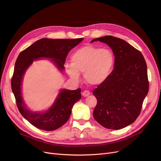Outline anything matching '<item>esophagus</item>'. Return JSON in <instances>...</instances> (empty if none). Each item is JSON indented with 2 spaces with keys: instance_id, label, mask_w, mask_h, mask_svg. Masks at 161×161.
I'll return each instance as SVG.
<instances>
[{
  "instance_id": "1",
  "label": "esophagus",
  "mask_w": 161,
  "mask_h": 161,
  "mask_svg": "<svg viewBox=\"0 0 161 161\" xmlns=\"http://www.w3.org/2000/svg\"><path fill=\"white\" fill-rule=\"evenodd\" d=\"M81 95H82L83 97H87V96H89L90 95V92L88 90H85V91H83L81 92Z\"/></svg>"
}]
</instances>
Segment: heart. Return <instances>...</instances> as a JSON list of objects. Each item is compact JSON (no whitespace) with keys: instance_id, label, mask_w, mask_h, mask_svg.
Instances as JSON below:
<instances>
[{"instance_id":"heart-1","label":"heart","mask_w":161,"mask_h":161,"mask_svg":"<svg viewBox=\"0 0 161 161\" xmlns=\"http://www.w3.org/2000/svg\"><path fill=\"white\" fill-rule=\"evenodd\" d=\"M71 64L66 63L67 74L75 81L83 72L86 81L92 86L105 82L111 75L114 66V56L111 51L92 46H86L72 54Z\"/></svg>"}]
</instances>
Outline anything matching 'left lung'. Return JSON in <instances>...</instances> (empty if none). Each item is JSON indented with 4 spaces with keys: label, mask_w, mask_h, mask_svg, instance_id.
<instances>
[{
    "label": "left lung",
    "mask_w": 161,
    "mask_h": 161,
    "mask_svg": "<svg viewBox=\"0 0 161 161\" xmlns=\"http://www.w3.org/2000/svg\"><path fill=\"white\" fill-rule=\"evenodd\" d=\"M104 42L115 55L108 79L92 91L97 104L95 119L104 127L119 130L134 122L149 91L147 64L142 53L125 40L105 36L91 41Z\"/></svg>",
    "instance_id": "obj_1"
}]
</instances>
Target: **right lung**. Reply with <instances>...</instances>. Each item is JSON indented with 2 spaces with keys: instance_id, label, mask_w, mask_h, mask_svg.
<instances>
[{
  "instance_id": "right-lung-1",
  "label": "right lung",
  "mask_w": 161,
  "mask_h": 161,
  "mask_svg": "<svg viewBox=\"0 0 161 161\" xmlns=\"http://www.w3.org/2000/svg\"><path fill=\"white\" fill-rule=\"evenodd\" d=\"M83 40L42 38L24 49L15 61L11 80L12 90L19 112L35 127L47 131L60 128L69 120L74 104L81 98V89H63L53 105L46 112L30 111L24 104L21 92V81L25 72L32 62L39 58H49L60 70H64V62L70 51Z\"/></svg>"
}]
</instances>
